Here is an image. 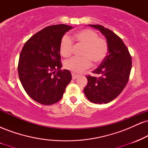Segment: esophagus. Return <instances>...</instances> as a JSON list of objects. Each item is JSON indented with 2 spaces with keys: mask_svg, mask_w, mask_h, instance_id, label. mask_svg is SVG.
Returning <instances> with one entry per match:
<instances>
[{
  "mask_svg": "<svg viewBox=\"0 0 148 148\" xmlns=\"http://www.w3.org/2000/svg\"><path fill=\"white\" fill-rule=\"evenodd\" d=\"M72 79L73 80H75L76 79H77V78L79 77V75H78V74H74V73H72Z\"/></svg>",
  "mask_w": 148,
  "mask_h": 148,
  "instance_id": "34e87169",
  "label": "esophagus"
}]
</instances>
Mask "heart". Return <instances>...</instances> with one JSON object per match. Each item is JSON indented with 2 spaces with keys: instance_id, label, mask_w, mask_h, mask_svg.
Here are the masks:
<instances>
[{
  "instance_id": "b5f03b06",
  "label": "heart",
  "mask_w": 148,
  "mask_h": 148,
  "mask_svg": "<svg viewBox=\"0 0 148 148\" xmlns=\"http://www.w3.org/2000/svg\"><path fill=\"white\" fill-rule=\"evenodd\" d=\"M73 39L76 43L84 46L81 55L64 62V68L74 73H80L90 67L91 60L95 64H99L104 60L108 53V45L98 34L90 29H84L76 32ZM72 42L67 35L61 38L59 51L62 56L68 58L72 55Z\"/></svg>"
}]
</instances>
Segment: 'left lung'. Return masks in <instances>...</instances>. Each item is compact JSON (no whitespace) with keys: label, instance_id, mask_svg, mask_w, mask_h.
Returning a JSON list of instances; mask_svg holds the SVG:
<instances>
[{"label":"left lung","instance_id":"8db88e82","mask_svg":"<svg viewBox=\"0 0 148 148\" xmlns=\"http://www.w3.org/2000/svg\"><path fill=\"white\" fill-rule=\"evenodd\" d=\"M90 27L99 30L106 39L108 53L98 68L93 71L99 77L87 76L85 95L95 103H107L118 97L129 81L132 69V57L121 38L111 30L100 25Z\"/></svg>","mask_w":148,"mask_h":148}]
</instances>
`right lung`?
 <instances>
[{"mask_svg":"<svg viewBox=\"0 0 148 148\" xmlns=\"http://www.w3.org/2000/svg\"><path fill=\"white\" fill-rule=\"evenodd\" d=\"M72 28L65 24L50 25L30 37L22 49L18 76L23 89L37 102L51 105L60 101L72 80L69 70L60 69L59 51L61 38Z\"/></svg>","mask_w":148,"mask_h":148,"instance_id":"add662e5","label":"right lung"}]
</instances>
